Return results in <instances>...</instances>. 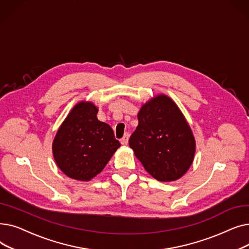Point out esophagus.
Wrapping results in <instances>:
<instances>
[{
	"label": "esophagus",
	"instance_id": "obj_1",
	"mask_svg": "<svg viewBox=\"0 0 249 249\" xmlns=\"http://www.w3.org/2000/svg\"><path fill=\"white\" fill-rule=\"evenodd\" d=\"M128 140H129V134L128 133H125L124 134V136L121 138V143H122V144H127V143H128Z\"/></svg>",
	"mask_w": 249,
	"mask_h": 249
}]
</instances>
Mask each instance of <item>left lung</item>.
<instances>
[{
	"instance_id": "8db88e82",
	"label": "left lung",
	"mask_w": 249,
	"mask_h": 249,
	"mask_svg": "<svg viewBox=\"0 0 249 249\" xmlns=\"http://www.w3.org/2000/svg\"><path fill=\"white\" fill-rule=\"evenodd\" d=\"M138 121L129 146L146 172L160 181L185 175L193 162L196 143L174 101L164 95L153 98L140 109Z\"/></svg>"
}]
</instances>
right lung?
<instances>
[{
	"label": "right lung",
	"instance_id": "add662e5",
	"mask_svg": "<svg viewBox=\"0 0 249 249\" xmlns=\"http://www.w3.org/2000/svg\"><path fill=\"white\" fill-rule=\"evenodd\" d=\"M91 103H78L59 127L52 144L56 164L77 180H89L106 166L120 142L112 128L98 120Z\"/></svg>",
	"mask_w": 249,
	"mask_h": 249
}]
</instances>
